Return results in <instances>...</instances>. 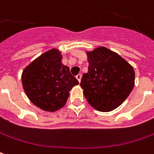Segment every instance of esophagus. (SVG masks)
Returning a JSON list of instances; mask_svg holds the SVG:
<instances>
[{"label": "esophagus", "instance_id": "34e87169", "mask_svg": "<svg viewBox=\"0 0 154 154\" xmlns=\"http://www.w3.org/2000/svg\"><path fill=\"white\" fill-rule=\"evenodd\" d=\"M76 78H77V81L80 82L81 79H82V75H81V74H78V75H77V76H76Z\"/></svg>", "mask_w": 154, "mask_h": 154}]
</instances>
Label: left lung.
<instances>
[{
	"label": "left lung",
	"instance_id": "1",
	"mask_svg": "<svg viewBox=\"0 0 154 154\" xmlns=\"http://www.w3.org/2000/svg\"><path fill=\"white\" fill-rule=\"evenodd\" d=\"M88 72L81 87L88 103L100 112H110L122 104L134 87L133 66L106 47L88 53Z\"/></svg>",
	"mask_w": 154,
	"mask_h": 154
}]
</instances>
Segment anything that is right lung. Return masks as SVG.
<instances>
[{
    "mask_svg": "<svg viewBox=\"0 0 154 154\" xmlns=\"http://www.w3.org/2000/svg\"><path fill=\"white\" fill-rule=\"evenodd\" d=\"M62 55L52 49L41 55L23 71V88L32 103L48 112L58 110L66 104L69 92L78 84L62 63Z\"/></svg>",
    "mask_w": 154,
    "mask_h": 154,
    "instance_id": "right-lung-1",
    "label": "right lung"
}]
</instances>
